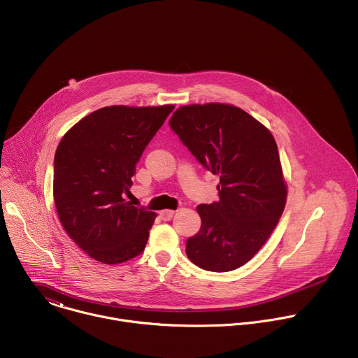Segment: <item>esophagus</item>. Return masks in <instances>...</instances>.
I'll use <instances>...</instances> for the list:
<instances>
[{
    "label": "esophagus",
    "instance_id": "obj_1",
    "mask_svg": "<svg viewBox=\"0 0 358 358\" xmlns=\"http://www.w3.org/2000/svg\"><path fill=\"white\" fill-rule=\"evenodd\" d=\"M174 213H176V211H173V210H164V211L160 213V218H162L163 221H170V220L174 217Z\"/></svg>",
    "mask_w": 358,
    "mask_h": 358
}]
</instances>
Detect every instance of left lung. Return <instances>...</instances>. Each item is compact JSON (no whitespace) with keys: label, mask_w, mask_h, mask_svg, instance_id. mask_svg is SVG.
<instances>
[{"label":"left lung","mask_w":358,"mask_h":358,"mask_svg":"<svg viewBox=\"0 0 358 358\" xmlns=\"http://www.w3.org/2000/svg\"><path fill=\"white\" fill-rule=\"evenodd\" d=\"M169 124L199 164L220 176V201L196 207L201 228L187 239V257L201 269L234 271L257 255L285 208L276 141L257 119L222 103L182 106Z\"/></svg>","instance_id":"8db88e82"}]
</instances>
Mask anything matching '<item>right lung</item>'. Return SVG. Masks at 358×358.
<instances>
[{"label": "right lung", "instance_id": "right-lung-1", "mask_svg": "<svg viewBox=\"0 0 358 358\" xmlns=\"http://www.w3.org/2000/svg\"><path fill=\"white\" fill-rule=\"evenodd\" d=\"M173 110L101 108L62 137L54 160L55 206L64 229L90 258L115 265L144 250L156 213L124 195L144 148Z\"/></svg>", "mask_w": 358, "mask_h": 358}]
</instances>
